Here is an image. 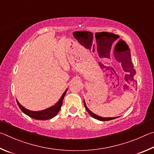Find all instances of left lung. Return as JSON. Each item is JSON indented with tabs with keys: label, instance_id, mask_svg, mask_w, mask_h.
I'll return each instance as SVG.
<instances>
[{
	"label": "left lung",
	"instance_id": "left-lung-1",
	"mask_svg": "<svg viewBox=\"0 0 154 154\" xmlns=\"http://www.w3.org/2000/svg\"><path fill=\"white\" fill-rule=\"evenodd\" d=\"M135 73V72H134ZM84 104H85V108H86V109L87 110V112H88V114H89L91 116H92L93 118H95V119H97V120H101V121H107V120H114V119H116V118H118V117H113V118H106V117H101V116H98V115H97V114H94V113H93L91 111V110L88 108L87 107V105H86V103H85V100H84Z\"/></svg>",
	"mask_w": 154,
	"mask_h": 154
}]
</instances>
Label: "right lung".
Returning a JSON list of instances; mask_svg holds the SVG:
<instances>
[{
	"label": "right lung",
	"mask_w": 154,
	"mask_h": 154,
	"mask_svg": "<svg viewBox=\"0 0 154 154\" xmlns=\"http://www.w3.org/2000/svg\"><path fill=\"white\" fill-rule=\"evenodd\" d=\"M67 91V88L65 91V92L61 95V98L57 102V103L54 105V106H51L50 107H48L47 109L40 110V111H32V110H29L28 109L25 108L21 105L19 103L17 99H16L18 106L20 107L21 111H22L24 114L32 118H34L35 120H49L51 118H53L55 117V116L58 114V112L60 111L61 107L63 103V100L65 95H66V92Z\"/></svg>",
	"instance_id": "1"
}]
</instances>
